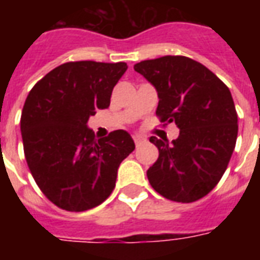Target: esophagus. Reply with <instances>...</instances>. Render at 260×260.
Wrapping results in <instances>:
<instances>
[{
  "instance_id": "esophagus-1",
  "label": "esophagus",
  "mask_w": 260,
  "mask_h": 260,
  "mask_svg": "<svg viewBox=\"0 0 260 260\" xmlns=\"http://www.w3.org/2000/svg\"><path fill=\"white\" fill-rule=\"evenodd\" d=\"M143 141H145V139H143V136L142 135H134V142H135L136 146H139Z\"/></svg>"
}]
</instances>
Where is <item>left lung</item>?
Segmentation results:
<instances>
[{
  "instance_id": "8db88e82",
  "label": "left lung",
  "mask_w": 260,
  "mask_h": 260,
  "mask_svg": "<svg viewBox=\"0 0 260 260\" xmlns=\"http://www.w3.org/2000/svg\"><path fill=\"white\" fill-rule=\"evenodd\" d=\"M134 68L157 90L158 119L180 128L173 145L150 136L158 158L147 170L149 182L170 201H199L221 180L234 152L238 117L230 89L205 65L182 55L146 59Z\"/></svg>"
}]
</instances>
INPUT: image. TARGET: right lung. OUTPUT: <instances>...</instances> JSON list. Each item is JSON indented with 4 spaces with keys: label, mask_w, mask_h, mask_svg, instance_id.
<instances>
[{
    "label": "right lung",
    "mask_w": 260,
    "mask_h": 260,
    "mask_svg": "<svg viewBox=\"0 0 260 260\" xmlns=\"http://www.w3.org/2000/svg\"><path fill=\"white\" fill-rule=\"evenodd\" d=\"M125 62L75 61L50 71L33 86L20 117L26 163L55 206L85 212L111 195L121 161L135 149L128 132L96 139L87 119L110 106Z\"/></svg>",
    "instance_id": "right-lung-1"
}]
</instances>
